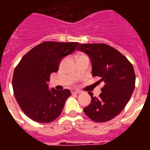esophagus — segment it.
Returning <instances> with one entry per match:
<instances>
[{
  "label": "esophagus",
  "instance_id": "34e87169",
  "mask_svg": "<svg viewBox=\"0 0 150 150\" xmlns=\"http://www.w3.org/2000/svg\"><path fill=\"white\" fill-rule=\"evenodd\" d=\"M71 93H72V94H79V93H81V91H79V90L74 89V88H72V89H71Z\"/></svg>",
  "mask_w": 150,
  "mask_h": 150
}]
</instances>
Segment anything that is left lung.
I'll use <instances>...</instances> for the list:
<instances>
[{"mask_svg":"<svg viewBox=\"0 0 150 150\" xmlns=\"http://www.w3.org/2000/svg\"><path fill=\"white\" fill-rule=\"evenodd\" d=\"M89 56L92 76L105 85L98 98H91L84 112L95 122L110 121L122 111L135 87V74L132 63L120 52L104 43L81 44L77 49Z\"/></svg>","mask_w":150,"mask_h":150,"instance_id":"1","label":"left lung"}]
</instances>
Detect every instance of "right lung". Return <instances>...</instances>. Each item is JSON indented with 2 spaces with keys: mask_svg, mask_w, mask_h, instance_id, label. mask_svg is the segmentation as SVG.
<instances>
[{
  "mask_svg": "<svg viewBox=\"0 0 150 150\" xmlns=\"http://www.w3.org/2000/svg\"><path fill=\"white\" fill-rule=\"evenodd\" d=\"M79 45L77 42L46 41L31 49L16 67L13 92L22 110L30 120L48 123L61 115L71 91L49 90L47 82L52 73L59 71L62 59Z\"/></svg>",
  "mask_w": 150,
  "mask_h": 150,
  "instance_id": "add662e5",
  "label": "right lung"
}]
</instances>
